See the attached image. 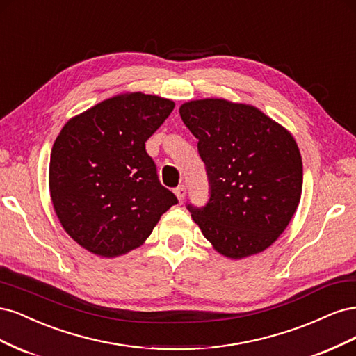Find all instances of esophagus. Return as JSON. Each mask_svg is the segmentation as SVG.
<instances>
[{
	"mask_svg": "<svg viewBox=\"0 0 356 356\" xmlns=\"http://www.w3.org/2000/svg\"><path fill=\"white\" fill-rule=\"evenodd\" d=\"M175 195H177L178 200L182 203V200H184V197H186V195H187V187H186V186H178V187L175 188Z\"/></svg>",
	"mask_w": 356,
	"mask_h": 356,
	"instance_id": "obj_1",
	"label": "esophagus"
}]
</instances>
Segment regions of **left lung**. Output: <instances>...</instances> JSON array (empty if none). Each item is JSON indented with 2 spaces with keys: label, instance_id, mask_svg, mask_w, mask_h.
<instances>
[{
  "label": "left lung",
  "instance_id": "obj_1",
  "mask_svg": "<svg viewBox=\"0 0 356 356\" xmlns=\"http://www.w3.org/2000/svg\"><path fill=\"white\" fill-rule=\"evenodd\" d=\"M207 169L209 199L187 203L215 250L243 258L270 246L298 207L303 163L294 138L255 106L224 99L181 105Z\"/></svg>",
  "mask_w": 356,
  "mask_h": 356
}]
</instances>
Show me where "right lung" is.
<instances>
[{
	"label": "right lung",
	"mask_w": 356,
	"mask_h": 356,
	"mask_svg": "<svg viewBox=\"0 0 356 356\" xmlns=\"http://www.w3.org/2000/svg\"><path fill=\"white\" fill-rule=\"evenodd\" d=\"M174 106L153 95H120L62 127L50 156V196L62 227L88 251L111 258L135 250L178 203L145 152Z\"/></svg>",
	"instance_id": "right-lung-1"
}]
</instances>
